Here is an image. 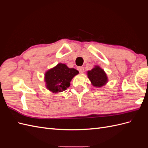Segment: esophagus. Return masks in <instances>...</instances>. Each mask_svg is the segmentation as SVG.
Segmentation results:
<instances>
[{"label": "esophagus", "mask_w": 148, "mask_h": 148, "mask_svg": "<svg viewBox=\"0 0 148 148\" xmlns=\"http://www.w3.org/2000/svg\"><path fill=\"white\" fill-rule=\"evenodd\" d=\"M78 70L79 71L80 73H83L84 72V67L83 66L78 67Z\"/></svg>", "instance_id": "esophagus-1"}]
</instances>
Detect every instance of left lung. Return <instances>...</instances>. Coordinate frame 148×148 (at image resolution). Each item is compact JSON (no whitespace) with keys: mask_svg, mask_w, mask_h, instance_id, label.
Wrapping results in <instances>:
<instances>
[{"mask_svg":"<svg viewBox=\"0 0 148 148\" xmlns=\"http://www.w3.org/2000/svg\"><path fill=\"white\" fill-rule=\"evenodd\" d=\"M87 75L91 84L96 88H101L108 82V77L105 71L98 65H95L91 70L88 71Z\"/></svg>","mask_w":148,"mask_h":148,"instance_id":"8db88e82","label":"left lung"}]
</instances>
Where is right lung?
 <instances>
[{"label":"right lung","instance_id":"right-lung-1","mask_svg":"<svg viewBox=\"0 0 148 148\" xmlns=\"http://www.w3.org/2000/svg\"><path fill=\"white\" fill-rule=\"evenodd\" d=\"M78 73L79 71L73 68H69L64 64H58L44 74L46 87L53 93L64 91L70 86L71 79Z\"/></svg>","mask_w":148,"mask_h":148}]
</instances>
